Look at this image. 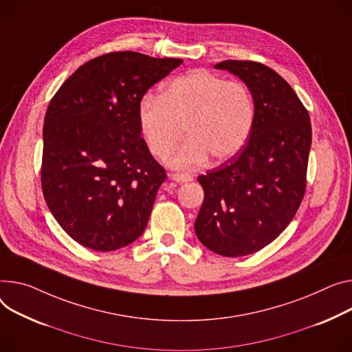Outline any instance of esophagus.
<instances>
[{
	"mask_svg": "<svg viewBox=\"0 0 352 352\" xmlns=\"http://www.w3.org/2000/svg\"><path fill=\"white\" fill-rule=\"evenodd\" d=\"M170 178L178 184H182V182H190L192 181V177L190 175H185V174H171Z\"/></svg>",
	"mask_w": 352,
	"mask_h": 352,
	"instance_id": "esophagus-1",
	"label": "esophagus"
}]
</instances>
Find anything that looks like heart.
Returning <instances> with one entry per match:
<instances>
[{
	"label": "heart",
	"instance_id": "1",
	"mask_svg": "<svg viewBox=\"0 0 352 352\" xmlns=\"http://www.w3.org/2000/svg\"><path fill=\"white\" fill-rule=\"evenodd\" d=\"M256 120L250 89L239 80L195 69L162 87L160 98L147 96L138 107L140 130L153 155L170 158L177 168L201 166L209 155L225 161L238 154L249 140Z\"/></svg>",
	"mask_w": 352,
	"mask_h": 352
}]
</instances>
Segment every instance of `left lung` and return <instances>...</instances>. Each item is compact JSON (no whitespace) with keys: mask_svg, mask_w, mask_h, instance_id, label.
Wrapping results in <instances>:
<instances>
[{"mask_svg":"<svg viewBox=\"0 0 352 352\" xmlns=\"http://www.w3.org/2000/svg\"><path fill=\"white\" fill-rule=\"evenodd\" d=\"M215 67L250 89L256 120L236 155L198 177L205 197L195 233L209 250L239 257L272 243L294 218L306 192L311 123L296 91L269 66L223 60Z\"/></svg>","mask_w":352,"mask_h":352,"instance_id":"left-lung-1","label":"left lung"}]
</instances>
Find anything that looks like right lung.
Masks as SVG:
<instances>
[{
    "label": "right lung",
    "instance_id": "1",
    "mask_svg": "<svg viewBox=\"0 0 352 352\" xmlns=\"http://www.w3.org/2000/svg\"><path fill=\"white\" fill-rule=\"evenodd\" d=\"M182 59L110 52L82 65L45 114L41 184L54 218L79 245L110 252L144 232L167 174L142 138L138 107Z\"/></svg>",
    "mask_w": 352,
    "mask_h": 352
}]
</instances>
